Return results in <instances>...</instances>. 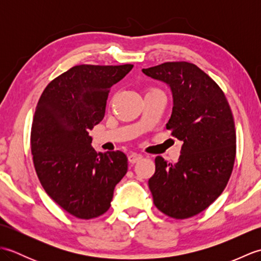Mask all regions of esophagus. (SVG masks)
Wrapping results in <instances>:
<instances>
[{
    "instance_id": "obj_1",
    "label": "esophagus",
    "mask_w": 261,
    "mask_h": 261,
    "mask_svg": "<svg viewBox=\"0 0 261 261\" xmlns=\"http://www.w3.org/2000/svg\"><path fill=\"white\" fill-rule=\"evenodd\" d=\"M127 159H129V162L131 164H136V163L139 162V160L142 159V156H141V154H139V153H131V154H129V157H127Z\"/></svg>"
}]
</instances>
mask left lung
Masks as SVG:
<instances>
[{"label":"left lung","instance_id":"obj_1","mask_svg":"<svg viewBox=\"0 0 261 261\" xmlns=\"http://www.w3.org/2000/svg\"><path fill=\"white\" fill-rule=\"evenodd\" d=\"M142 71L169 86L173 112L166 127L182 141L176 164L154 159L156 171L148 180L153 204L170 218H191L228 184L236 158L233 115L222 90L196 65L164 63Z\"/></svg>","mask_w":261,"mask_h":261}]
</instances>
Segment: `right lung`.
Returning <instances> with one entry per match:
<instances>
[{
  "instance_id": "add662e5",
  "label": "right lung",
  "mask_w": 261,
  "mask_h": 261,
  "mask_svg": "<svg viewBox=\"0 0 261 261\" xmlns=\"http://www.w3.org/2000/svg\"><path fill=\"white\" fill-rule=\"evenodd\" d=\"M132 67L74 66L49 83L37 104L31 152L38 178L60 207L79 219L107 212L127 171L125 154L97 153L88 131L103 120L110 88Z\"/></svg>"
}]
</instances>
